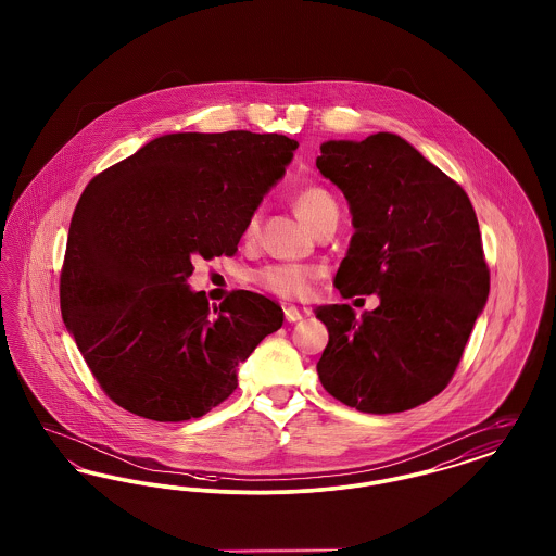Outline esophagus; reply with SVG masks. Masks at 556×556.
Masks as SVG:
<instances>
[{"instance_id":"obj_1","label":"esophagus","mask_w":556,"mask_h":556,"mask_svg":"<svg viewBox=\"0 0 556 556\" xmlns=\"http://www.w3.org/2000/svg\"><path fill=\"white\" fill-rule=\"evenodd\" d=\"M308 315H311L308 308H298V306H288L286 308V318L290 323H298V320H302V318L308 317Z\"/></svg>"}]
</instances>
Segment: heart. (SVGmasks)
Wrapping results in <instances>:
<instances>
[{"mask_svg":"<svg viewBox=\"0 0 556 556\" xmlns=\"http://www.w3.org/2000/svg\"><path fill=\"white\" fill-rule=\"evenodd\" d=\"M293 211L313 231L320 223L338 216L340 212L333 195L318 186L300 189L293 195ZM256 233H258V214H252L243 229V238L250 241L256 238ZM317 279V268L308 265H268L256 275V281L265 290L273 291L286 300H298L308 295Z\"/></svg>","mask_w":556,"mask_h":556,"instance_id":"obj_1","label":"heart"}]
</instances>
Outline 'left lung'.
Returning <instances> with one entry per match:
<instances>
[{
	"label": "left lung",
	"mask_w": 556,
	"mask_h": 556,
	"mask_svg": "<svg viewBox=\"0 0 556 556\" xmlns=\"http://www.w3.org/2000/svg\"><path fill=\"white\" fill-rule=\"evenodd\" d=\"M317 168L348 200L354 236L342 298L379 295L361 317L315 311L329 331L323 388L361 413L410 410L448 386L490 293L476 211L448 175L394 132L320 143Z\"/></svg>",
	"instance_id": "8db88e82"
}]
</instances>
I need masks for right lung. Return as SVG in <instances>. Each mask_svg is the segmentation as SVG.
<instances>
[{
  "mask_svg": "<svg viewBox=\"0 0 556 556\" xmlns=\"http://www.w3.org/2000/svg\"><path fill=\"white\" fill-rule=\"evenodd\" d=\"M295 148L277 132H168L85 187L60 308L112 402L179 424L233 394L239 365L283 325V311L248 290L211 306L187 279L193 261L236 254Z\"/></svg>",
  "mask_w": 556,
  "mask_h": 556,
  "instance_id": "right-lung-1",
  "label": "right lung"
}]
</instances>
